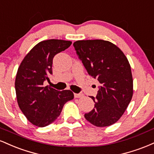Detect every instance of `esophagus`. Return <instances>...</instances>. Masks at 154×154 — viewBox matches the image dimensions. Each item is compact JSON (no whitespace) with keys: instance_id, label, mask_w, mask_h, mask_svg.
Segmentation results:
<instances>
[{"instance_id":"1","label":"esophagus","mask_w":154,"mask_h":154,"mask_svg":"<svg viewBox=\"0 0 154 154\" xmlns=\"http://www.w3.org/2000/svg\"><path fill=\"white\" fill-rule=\"evenodd\" d=\"M74 95H75V98H81L83 96V94L82 93H74Z\"/></svg>"}]
</instances>
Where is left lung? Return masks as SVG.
<instances>
[{
	"label": "left lung",
	"mask_w": 154,
	"mask_h": 154,
	"mask_svg": "<svg viewBox=\"0 0 154 154\" xmlns=\"http://www.w3.org/2000/svg\"><path fill=\"white\" fill-rule=\"evenodd\" d=\"M88 75L100 82L94 109L85 118L103 128L120 119L133 93L131 67L125 55L114 44L103 40H78L73 44Z\"/></svg>",
	"instance_id": "1"
}]
</instances>
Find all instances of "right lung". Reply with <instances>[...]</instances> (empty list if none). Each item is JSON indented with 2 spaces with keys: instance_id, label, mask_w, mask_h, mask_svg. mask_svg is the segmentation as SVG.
I'll return each instance as SVG.
<instances>
[{
  "instance_id": "right-lung-1",
  "label": "right lung",
  "mask_w": 154,
  "mask_h": 154,
  "mask_svg": "<svg viewBox=\"0 0 154 154\" xmlns=\"http://www.w3.org/2000/svg\"><path fill=\"white\" fill-rule=\"evenodd\" d=\"M71 44V41L55 39L40 42L26 54L19 67L15 80L17 102L32 125L43 128L53 123L59 116L63 105L74 98L69 90L59 91L43 86L53 74L54 57Z\"/></svg>"
}]
</instances>
